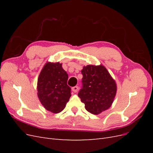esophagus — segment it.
I'll return each instance as SVG.
<instances>
[{
    "label": "esophagus",
    "mask_w": 153,
    "mask_h": 153,
    "mask_svg": "<svg viewBox=\"0 0 153 153\" xmlns=\"http://www.w3.org/2000/svg\"><path fill=\"white\" fill-rule=\"evenodd\" d=\"M72 91L74 92H77L78 91V86H75V87H72Z\"/></svg>",
    "instance_id": "1"
}]
</instances>
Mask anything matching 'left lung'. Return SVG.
Here are the masks:
<instances>
[{"mask_svg":"<svg viewBox=\"0 0 153 153\" xmlns=\"http://www.w3.org/2000/svg\"><path fill=\"white\" fill-rule=\"evenodd\" d=\"M82 88L78 92L88 112L98 115L112 105L117 92L116 83L103 65H87L81 71Z\"/></svg>","mask_w":153,"mask_h":153,"instance_id":"obj_1","label":"left lung"}]
</instances>
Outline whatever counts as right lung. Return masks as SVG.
Wrapping results in <instances>:
<instances>
[{
    "mask_svg": "<svg viewBox=\"0 0 153 153\" xmlns=\"http://www.w3.org/2000/svg\"><path fill=\"white\" fill-rule=\"evenodd\" d=\"M68 79V75L62 64H45L38 77L37 89L39 100L46 110L57 114L65 108L71 96Z\"/></svg>",
    "mask_w": 153,
    "mask_h": 153,
    "instance_id": "right-lung-1",
    "label": "right lung"
}]
</instances>
